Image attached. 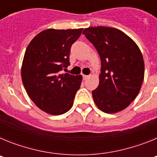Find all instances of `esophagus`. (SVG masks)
<instances>
[{"label":"esophagus","mask_w":157,"mask_h":157,"mask_svg":"<svg viewBox=\"0 0 157 157\" xmlns=\"http://www.w3.org/2000/svg\"><path fill=\"white\" fill-rule=\"evenodd\" d=\"M82 77H83V79L86 80L87 78H89V75H83Z\"/></svg>","instance_id":"1"}]
</instances>
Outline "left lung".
<instances>
[{"mask_svg":"<svg viewBox=\"0 0 157 157\" xmlns=\"http://www.w3.org/2000/svg\"><path fill=\"white\" fill-rule=\"evenodd\" d=\"M82 34L101 58L99 86L92 92L96 105L106 113L125 109L143 82L145 64L139 48L123 31L112 27H89Z\"/></svg>","mask_w":157,"mask_h":157,"instance_id":"1","label":"left lung"}]
</instances>
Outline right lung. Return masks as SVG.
I'll return each mask as SVG.
<instances>
[{
  "label": "right lung",
  "mask_w": 157,
  "mask_h": 157,
  "mask_svg": "<svg viewBox=\"0 0 157 157\" xmlns=\"http://www.w3.org/2000/svg\"><path fill=\"white\" fill-rule=\"evenodd\" d=\"M82 30H43L26 49L21 69L23 86L32 101L48 114H63L74 103L82 78L59 72L70 65L71 47Z\"/></svg>",
  "instance_id": "1"
}]
</instances>
